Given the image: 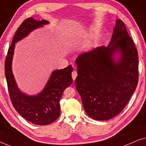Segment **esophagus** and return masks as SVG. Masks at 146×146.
Listing matches in <instances>:
<instances>
[{
    "label": "esophagus",
    "mask_w": 146,
    "mask_h": 146,
    "mask_svg": "<svg viewBox=\"0 0 146 146\" xmlns=\"http://www.w3.org/2000/svg\"><path fill=\"white\" fill-rule=\"evenodd\" d=\"M71 75H72V78H73V80H75L76 77H77V71H73V72H72V74H71Z\"/></svg>",
    "instance_id": "1"
}]
</instances>
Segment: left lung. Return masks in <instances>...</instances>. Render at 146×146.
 <instances>
[{
  "mask_svg": "<svg viewBox=\"0 0 146 146\" xmlns=\"http://www.w3.org/2000/svg\"><path fill=\"white\" fill-rule=\"evenodd\" d=\"M121 57L114 60L115 53ZM75 86L86 113L96 120H106L124 109L138 81V54L126 26L116 20L108 47L100 46L76 59Z\"/></svg>",
  "mask_w": 146,
  "mask_h": 146,
  "instance_id": "1",
  "label": "left lung"
}]
</instances>
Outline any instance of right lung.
<instances>
[{"instance_id": "1", "label": "right lung", "mask_w": 146, "mask_h": 146, "mask_svg": "<svg viewBox=\"0 0 146 146\" xmlns=\"http://www.w3.org/2000/svg\"><path fill=\"white\" fill-rule=\"evenodd\" d=\"M48 23L45 20H36L32 17L24 20L14 34L5 65L8 90L12 105L24 118L40 126L51 124L60 116L59 102L64 90L73 82V67L69 65L63 69L53 71L44 90L37 95L29 96L22 93L16 85L12 71V61L15 43L27 36L32 30Z\"/></svg>"}]
</instances>
